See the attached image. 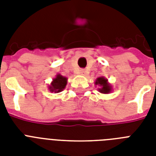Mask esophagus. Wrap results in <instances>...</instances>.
I'll list each match as a JSON object with an SVG mask.
<instances>
[{
  "label": "esophagus",
  "instance_id": "obj_1",
  "mask_svg": "<svg viewBox=\"0 0 156 156\" xmlns=\"http://www.w3.org/2000/svg\"><path fill=\"white\" fill-rule=\"evenodd\" d=\"M78 73H79V74H81V75H85L86 70L85 69H80V70H79V72H78Z\"/></svg>",
  "mask_w": 156,
  "mask_h": 156
}]
</instances>
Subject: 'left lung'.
Instances as JSON below:
<instances>
[{
  "instance_id": "1",
  "label": "left lung",
  "mask_w": 156,
  "mask_h": 156,
  "mask_svg": "<svg viewBox=\"0 0 156 156\" xmlns=\"http://www.w3.org/2000/svg\"><path fill=\"white\" fill-rule=\"evenodd\" d=\"M95 84L100 87V88H98V90H99L100 93H102V94H108V93L111 92V85L108 82V79H106L104 77L98 78L95 82Z\"/></svg>"
}]
</instances>
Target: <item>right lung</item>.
<instances>
[{"mask_svg": "<svg viewBox=\"0 0 156 156\" xmlns=\"http://www.w3.org/2000/svg\"><path fill=\"white\" fill-rule=\"evenodd\" d=\"M66 84H67V78L61 74H57L56 78H53L51 85L48 87V89L51 92H61L66 88Z\"/></svg>", "mask_w": 156, "mask_h": 156, "instance_id": "obj_1", "label": "right lung"}]
</instances>
